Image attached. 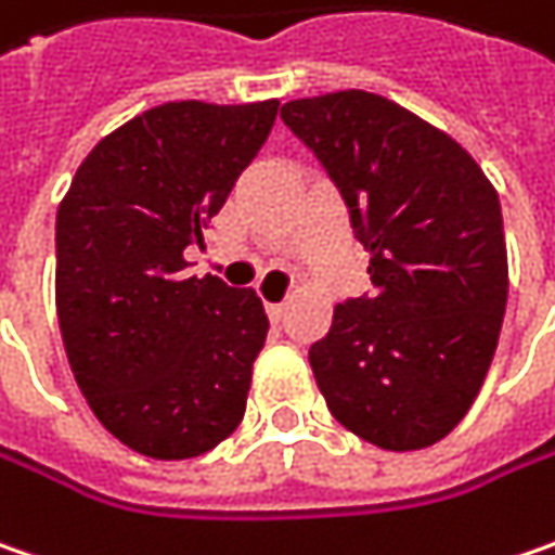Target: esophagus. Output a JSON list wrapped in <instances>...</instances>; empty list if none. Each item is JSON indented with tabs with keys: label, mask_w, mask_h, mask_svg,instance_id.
Instances as JSON below:
<instances>
[{
	"label": "esophagus",
	"mask_w": 555,
	"mask_h": 555,
	"mask_svg": "<svg viewBox=\"0 0 555 555\" xmlns=\"http://www.w3.org/2000/svg\"><path fill=\"white\" fill-rule=\"evenodd\" d=\"M264 312H268V319L271 321H281L284 319V312H287V306H284V302H268Z\"/></svg>",
	"instance_id": "esophagus-1"
}]
</instances>
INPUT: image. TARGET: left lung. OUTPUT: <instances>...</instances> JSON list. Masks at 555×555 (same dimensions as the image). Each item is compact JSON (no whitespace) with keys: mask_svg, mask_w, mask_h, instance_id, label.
<instances>
[{"mask_svg":"<svg viewBox=\"0 0 555 555\" xmlns=\"http://www.w3.org/2000/svg\"><path fill=\"white\" fill-rule=\"evenodd\" d=\"M369 253L372 296L334 309L309 362L331 415L380 450H425L472 409L493 362L509 264L481 165L443 130L365 90L293 99Z\"/></svg>","mask_w":555,"mask_h":555,"instance_id":"8db88e82","label":"left lung"}]
</instances>
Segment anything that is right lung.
Segmentation results:
<instances>
[{"instance_id": "right-lung-1", "label": "right lung", "mask_w": 555, "mask_h": 555, "mask_svg": "<svg viewBox=\"0 0 555 555\" xmlns=\"http://www.w3.org/2000/svg\"><path fill=\"white\" fill-rule=\"evenodd\" d=\"M278 105H155L99 140L59 206L55 309L70 372L133 453L203 456L246 412L262 299L186 278L183 249L206 246Z\"/></svg>"}]
</instances>
